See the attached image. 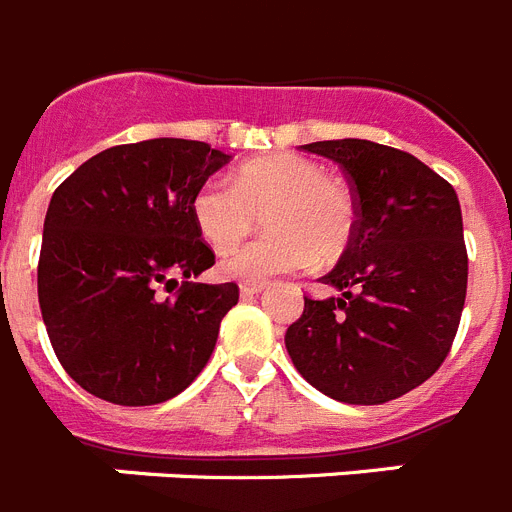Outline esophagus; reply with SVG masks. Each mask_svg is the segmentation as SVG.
Masks as SVG:
<instances>
[{"label": "esophagus", "mask_w": 512, "mask_h": 512, "mask_svg": "<svg viewBox=\"0 0 512 512\" xmlns=\"http://www.w3.org/2000/svg\"><path fill=\"white\" fill-rule=\"evenodd\" d=\"M264 290V282H240V295H243V298H256V295Z\"/></svg>", "instance_id": "obj_1"}]
</instances>
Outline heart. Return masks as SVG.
<instances>
[{"label":"heart","instance_id":"obj_1","mask_svg":"<svg viewBox=\"0 0 512 512\" xmlns=\"http://www.w3.org/2000/svg\"><path fill=\"white\" fill-rule=\"evenodd\" d=\"M191 214L214 251H230L264 214L269 233L222 259L225 277L266 282L316 264H334L357 233L355 191L310 157L279 152L248 160L233 183L209 178L191 199Z\"/></svg>","mask_w":512,"mask_h":512}]
</instances>
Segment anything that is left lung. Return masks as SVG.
I'll use <instances>...</instances> for the list:
<instances>
[{
  "label": "left lung",
  "instance_id": "left-lung-1",
  "mask_svg": "<svg viewBox=\"0 0 512 512\" xmlns=\"http://www.w3.org/2000/svg\"><path fill=\"white\" fill-rule=\"evenodd\" d=\"M303 150L339 163L360 220L323 277L342 295L305 298L287 352L331 399L386 404L422 386L456 339L469 279L461 204L451 183L396 147L329 139Z\"/></svg>",
  "mask_w": 512,
  "mask_h": 512
}]
</instances>
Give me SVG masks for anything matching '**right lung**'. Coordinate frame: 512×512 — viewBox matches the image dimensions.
Listing matches in <instances>:
<instances>
[{"instance_id": "add662e5", "label": "right lung", "mask_w": 512, "mask_h": 512, "mask_svg": "<svg viewBox=\"0 0 512 512\" xmlns=\"http://www.w3.org/2000/svg\"><path fill=\"white\" fill-rule=\"evenodd\" d=\"M227 160L194 139L119 144L54 191L38 303L61 368L87 393L121 406L163 404L204 370L238 285L189 282L214 264L191 199ZM168 284L179 286L173 299L154 295Z\"/></svg>"}]
</instances>
